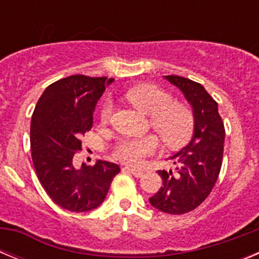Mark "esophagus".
Here are the masks:
<instances>
[{
	"mask_svg": "<svg viewBox=\"0 0 259 259\" xmlns=\"http://www.w3.org/2000/svg\"><path fill=\"white\" fill-rule=\"evenodd\" d=\"M124 170L128 171V172H131L136 178H141L144 175L143 170H139V168H135V167H124Z\"/></svg>",
	"mask_w": 259,
	"mask_h": 259,
	"instance_id": "esophagus-1",
	"label": "esophagus"
}]
</instances>
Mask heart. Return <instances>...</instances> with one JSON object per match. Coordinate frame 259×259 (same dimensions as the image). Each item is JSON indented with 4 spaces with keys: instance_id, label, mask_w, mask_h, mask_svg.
I'll return each instance as SVG.
<instances>
[{
    "instance_id": "heart-1",
    "label": "heart",
    "mask_w": 259,
    "mask_h": 259,
    "mask_svg": "<svg viewBox=\"0 0 259 259\" xmlns=\"http://www.w3.org/2000/svg\"><path fill=\"white\" fill-rule=\"evenodd\" d=\"M125 98L136 109L150 115V124L163 143L170 148H179L192 137L194 115L191 107L183 102L172 101V96L164 89L152 84H141L125 92ZM113 105L105 101L100 118L106 123L111 115ZM159 143L154 135L143 137H124L114 148L115 159L127 164H139L144 158L157 152Z\"/></svg>"
}]
</instances>
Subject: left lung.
I'll return each instance as SVG.
<instances>
[{
    "mask_svg": "<svg viewBox=\"0 0 259 259\" xmlns=\"http://www.w3.org/2000/svg\"><path fill=\"white\" fill-rule=\"evenodd\" d=\"M180 89L194 115L192 140L171 157L172 171H158L162 187L149 198L152 206L167 214L180 215L200 206L206 200L221 172L224 148V124L218 104L200 83L178 75L164 76Z\"/></svg>",
    "mask_w": 259,
    "mask_h": 259,
    "instance_id": "left-lung-1",
    "label": "left lung"
}]
</instances>
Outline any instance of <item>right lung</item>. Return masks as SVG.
Segmentation results:
<instances>
[{
  "mask_svg": "<svg viewBox=\"0 0 259 259\" xmlns=\"http://www.w3.org/2000/svg\"><path fill=\"white\" fill-rule=\"evenodd\" d=\"M114 79L72 75L50 84L38 98L31 120V155L36 175L50 198L74 212L104 202L120 167L106 161L75 168L80 137L93 124V111Z\"/></svg>",
  "mask_w": 259,
  "mask_h": 259,
  "instance_id": "obj_1",
  "label": "right lung"
}]
</instances>
